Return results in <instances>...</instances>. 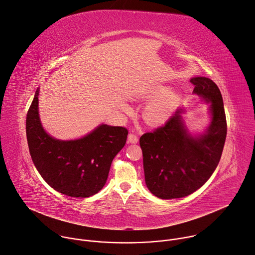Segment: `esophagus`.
I'll use <instances>...</instances> for the list:
<instances>
[{"label":"esophagus","mask_w":255,"mask_h":255,"mask_svg":"<svg viewBox=\"0 0 255 255\" xmlns=\"http://www.w3.org/2000/svg\"><path fill=\"white\" fill-rule=\"evenodd\" d=\"M128 141L130 142V143H136V142L138 141V137H137L136 134L130 132V133L128 134Z\"/></svg>","instance_id":"34e87169"}]
</instances>
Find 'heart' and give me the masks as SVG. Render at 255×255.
Returning a JSON list of instances; mask_svg holds the SVG:
<instances>
[{"label":"heart","mask_w":255,"mask_h":255,"mask_svg":"<svg viewBox=\"0 0 255 255\" xmlns=\"http://www.w3.org/2000/svg\"><path fill=\"white\" fill-rule=\"evenodd\" d=\"M177 104V96L168 92L150 101L144 110V119L150 124H160L168 119Z\"/></svg>","instance_id":"b5f03b06"}]
</instances>
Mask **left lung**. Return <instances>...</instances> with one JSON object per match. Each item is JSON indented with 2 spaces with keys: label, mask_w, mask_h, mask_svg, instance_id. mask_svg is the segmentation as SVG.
I'll return each mask as SVG.
<instances>
[{
  "label": "left lung",
  "mask_w": 255,
  "mask_h": 255,
  "mask_svg": "<svg viewBox=\"0 0 255 255\" xmlns=\"http://www.w3.org/2000/svg\"><path fill=\"white\" fill-rule=\"evenodd\" d=\"M193 93L210 103L211 124L206 133H187L178 111L153 131L143 133L139 144L145 183L162 199L187 196L201 187L215 170L223 150L227 125L218 87L208 78H192Z\"/></svg>",
  "instance_id": "1"
}]
</instances>
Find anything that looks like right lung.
<instances>
[{
    "mask_svg": "<svg viewBox=\"0 0 255 255\" xmlns=\"http://www.w3.org/2000/svg\"><path fill=\"white\" fill-rule=\"evenodd\" d=\"M38 95L27 114L26 132L30 154L39 173L55 190L72 197H89L105 185L114 157L125 146L128 130L101 125L77 140H58L43 128Z\"/></svg>",
    "mask_w": 255,
    "mask_h": 255,
    "instance_id": "obj_1",
    "label": "right lung"
}]
</instances>
